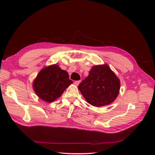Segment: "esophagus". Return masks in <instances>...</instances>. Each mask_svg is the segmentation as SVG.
<instances>
[{"label":"esophagus","instance_id":"1","mask_svg":"<svg viewBox=\"0 0 155 155\" xmlns=\"http://www.w3.org/2000/svg\"><path fill=\"white\" fill-rule=\"evenodd\" d=\"M79 83H80V81H74V84H75V85H76V86H78V85H79Z\"/></svg>","mask_w":155,"mask_h":155}]
</instances>
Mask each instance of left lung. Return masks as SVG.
<instances>
[{"label":"left lung","instance_id":"left-lung-1","mask_svg":"<svg viewBox=\"0 0 155 155\" xmlns=\"http://www.w3.org/2000/svg\"><path fill=\"white\" fill-rule=\"evenodd\" d=\"M120 82L107 64L96 65L78 86L86 101L93 106L101 107L113 102L118 96Z\"/></svg>","mask_w":155,"mask_h":155}]
</instances>
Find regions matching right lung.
Wrapping results in <instances>:
<instances>
[{"label": "right lung", "instance_id": "obj_1", "mask_svg": "<svg viewBox=\"0 0 155 155\" xmlns=\"http://www.w3.org/2000/svg\"><path fill=\"white\" fill-rule=\"evenodd\" d=\"M72 83L68 72L53 64L41 70L34 81L33 88L39 98L50 103L58 98Z\"/></svg>", "mask_w": 155, "mask_h": 155}]
</instances>
